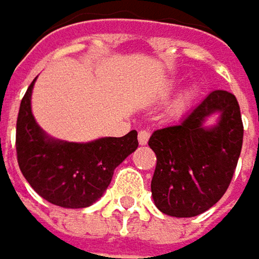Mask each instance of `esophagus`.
<instances>
[{"instance_id": "1", "label": "esophagus", "mask_w": 259, "mask_h": 259, "mask_svg": "<svg viewBox=\"0 0 259 259\" xmlns=\"http://www.w3.org/2000/svg\"><path fill=\"white\" fill-rule=\"evenodd\" d=\"M149 137H150V134H149L147 131H140V133H139V143H140L142 146L147 145Z\"/></svg>"}]
</instances>
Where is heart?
Wrapping results in <instances>:
<instances>
[{
  "mask_svg": "<svg viewBox=\"0 0 259 259\" xmlns=\"http://www.w3.org/2000/svg\"><path fill=\"white\" fill-rule=\"evenodd\" d=\"M195 92H197V91H195L194 86H191V88H188L186 91H183V92L180 94V97L176 100V103L173 104V112H175V113H182V112L191 104V101L194 100Z\"/></svg>",
  "mask_w": 259,
  "mask_h": 259,
  "instance_id": "b5f03b06",
  "label": "heart"
}]
</instances>
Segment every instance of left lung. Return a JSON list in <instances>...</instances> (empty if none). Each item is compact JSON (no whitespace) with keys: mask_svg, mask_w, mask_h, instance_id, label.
I'll return each mask as SVG.
<instances>
[{"mask_svg":"<svg viewBox=\"0 0 259 259\" xmlns=\"http://www.w3.org/2000/svg\"><path fill=\"white\" fill-rule=\"evenodd\" d=\"M213 114L218 122L206 125ZM242 145L240 107L227 91L210 92L179 125L156 130L149 139L156 155L150 183L155 206L175 218L209 210L228 189Z\"/></svg>","mask_w":259,"mask_h":259,"instance_id":"1","label":"left lung"}]
</instances>
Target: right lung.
<instances>
[{
	"label": "right lung",
	"mask_w": 259,
	"mask_h": 259,
	"mask_svg": "<svg viewBox=\"0 0 259 259\" xmlns=\"http://www.w3.org/2000/svg\"><path fill=\"white\" fill-rule=\"evenodd\" d=\"M35 80L22 98L17 114L19 168L32 189L49 203L65 209L89 207L103 197L114 168L139 147L137 131L88 143L53 139L40 128L31 110Z\"/></svg>",
	"instance_id": "obj_1"
}]
</instances>
